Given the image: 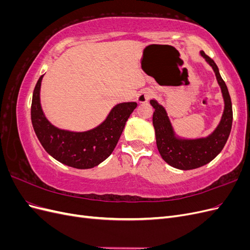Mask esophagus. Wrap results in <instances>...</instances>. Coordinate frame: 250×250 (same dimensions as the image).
<instances>
[{
	"mask_svg": "<svg viewBox=\"0 0 250 250\" xmlns=\"http://www.w3.org/2000/svg\"><path fill=\"white\" fill-rule=\"evenodd\" d=\"M152 96H153V93L151 92L150 89H145L139 94L137 101L139 104H145L151 99V98H152Z\"/></svg>",
	"mask_w": 250,
	"mask_h": 250,
	"instance_id": "obj_1",
	"label": "esophagus"
}]
</instances>
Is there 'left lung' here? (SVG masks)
<instances>
[{"label":"left lung","instance_id":"1","mask_svg":"<svg viewBox=\"0 0 250 250\" xmlns=\"http://www.w3.org/2000/svg\"><path fill=\"white\" fill-rule=\"evenodd\" d=\"M200 55L213 69L224 102L221 120L213 132L207 137L195 139L180 137L174 129L166 108L155 99L150 100L154 108L152 121L158 152L166 163L179 170L197 169L213 161L221 152L231 130L232 107L228 86L214 60L204 54L203 51H200Z\"/></svg>","mask_w":250,"mask_h":250}]
</instances>
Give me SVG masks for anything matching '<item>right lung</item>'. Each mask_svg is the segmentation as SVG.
Here are the masks:
<instances>
[{
  "mask_svg": "<svg viewBox=\"0 0 250 250\" xmlns=\"http://www.w3.org/2000/svg\"><path fill=\"white\" fill-rule=\"evenodd\" d=\"M43 75L33 90L31 121L42 146L56 161L76 169H92L112 153L123 132L135 102H123L113 106L102 123L85 131H71L53 125L44 116L41 104Z\"/></svg>",
  "mask_w": 250,
  "mask_h": 250,
  "instance_id": "right-lung-1",
  "label": "right lung"
}]
</instances>
